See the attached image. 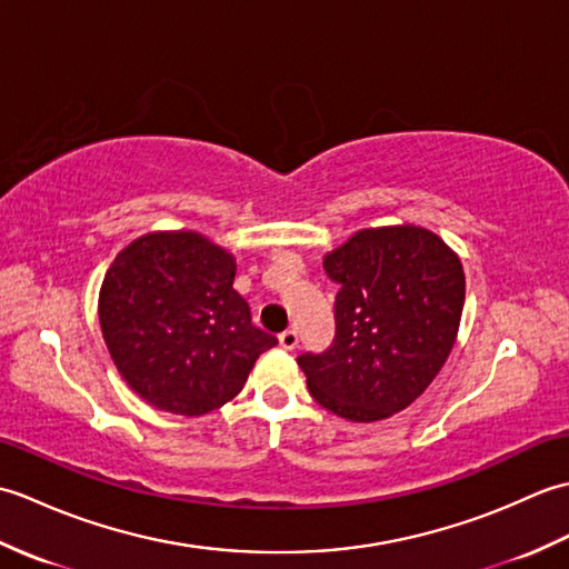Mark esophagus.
I'll return each instance as SVG.
<instances>
[{
  "instance_id": "esophagus-1",
  "label": "esophagus",
  "mask_w": 569,
  "mask_h": 569,
  "mask_svg": "<svg viewBox=\"0 0 569 569\" xmlns=\"http://www.w3.org/2000/svg\"><path fill=\"white\" fill-rule=\"evenodd\" d=\"M278 345H281L286 352H293V349L298 347V332L296 330H286L278 335Z\"/></svg>"
}]
</instances>
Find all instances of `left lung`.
Instances as JSON below:
<instances>
[{
    "mask_svg": "<svg viewBox=\"0 0 569 569\" xmlns=\"http://www.w3.org/2000/svg\"><path fill=\"white\" fill-rule=\"evenodd\" d=\"M340 291L335 340L306 352L310 396L335 416L373 422L408 408L452 352L465 308V271L430 229H361L322 261Z\"/></svg>",
    "mask_w": 569,
    "mask_h": 569,
    "instance_id": "left-lung-1",
    "label": "left lung"
}]
</instances>
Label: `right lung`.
<instances>
[{
  "mask_svg": "<svg viewBox=\"0 0 569 569\" xmlns=\"http://www.w3.org/2000/svg\"><path fill=\"white\" fill-rule=\"evenodd\" d=\"M227 249L198 232H149L117 253L100 288L107 349L129 389L153 408L204 416L241 391L278 345L251 325Z\"/></svg>",
  "mask_w": 569,
  "mask_h": 569,
  "instance_id": "obj_1",
  "label": "right lung"
}]
</instances>
